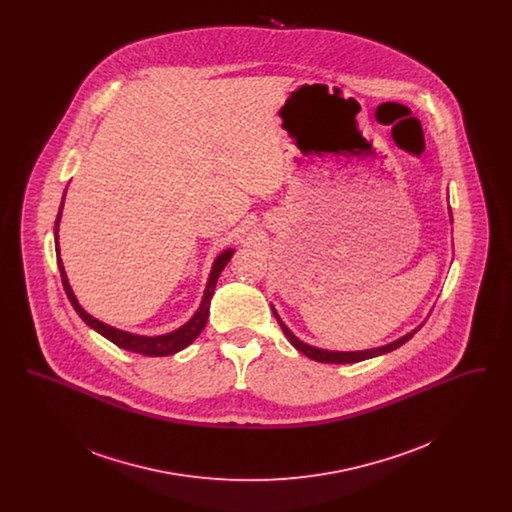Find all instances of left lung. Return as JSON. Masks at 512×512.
<instances>
[{"label": "left lung", "mask_w": 512, "mask_h": 512, "mask_svg": "<svg viewBox=\"0 0 512 512\" xmlns=\"http://www.w3.org/2000/svg\"><path fill=\"white\" fill-rule=\"evenodd\" d=\"M270 309H272L274 317L278 320V324H280L282 332L286 334V338L290 340V343H292L293 347H295L297 351H301L305 357H309V359H313V361H317V363H336V365L359 363V361H366V359H372V357H378V355L390 353L393 349H397V347H401L403 343H407V341L411 340L414 334L422 328V324H424V322H422L418 328H414V330H411L409 334L401 336L399 340L391 341L388 345H380V347L365 349V351H330V349H320V347H315V345H309V343L299 340V338L293 334L292 330L284 324V320L280 318V315L276 313V309H274L272 305H270Z\"/></svg>", "instance_id": "1"}]
</instances>
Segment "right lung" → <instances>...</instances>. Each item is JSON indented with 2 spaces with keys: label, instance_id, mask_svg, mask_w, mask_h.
I'll return each mask as SVG.
<instances>
[{
  "label": "right lung",
  "instance_id": "1",
  "mask_svg": "<svg viewBox=\"0 0 512 512\" xmlns=\"http://www.w3.org/2000/svg\"><path fill=\"white\" fill-rule=\"evenodd\" d=\"M65 194H67V190H65ZM65 194H63V199H61V207H59V213H57V219H55V253H57V265H59V272H61L63 288L67 292L69 301L73 303L74 311L78 313V317L82 318L92 330H96L103 338L113 341L115 345H119V347L126 349V351H132V353H140V355H147V357H167V355H174V353L182 351L184 347H188L201 334V330L207 324L211 297L215 293V286H217L220 272L228 265V261L232 259L236 249L228 247V249H224L222 253L217 255V259H215V263L211 267V274H209V280H207V286H205V292H203V299L199 303V309L195 311L194 317L190 318L186 324H182L180 328L172 330L169 334H163V336H140V334L124 332V330H119L115 326H109V324L101 322L98 318L92 317L90 313H86L80 307V303H78V299H76V295L73 293V288L69 284V278H67V272H65V267H63V261L59 257V222H61V215H63Z\"/></svg>",
  "mask_w": 512,
  "mask_h": 512
}]
</instances>
